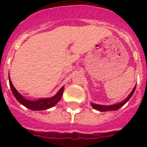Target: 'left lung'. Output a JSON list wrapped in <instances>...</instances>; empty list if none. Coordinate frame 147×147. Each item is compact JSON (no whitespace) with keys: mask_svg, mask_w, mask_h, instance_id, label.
I'll use <instances>...</instances> for the list:
<instances>
[{"mask_svg":"<svg viewBox=\"0 0 147 147\" xmlns=\"http://www.w3.org/2000/svg\"><path fill=\"white\" fill-rule=\"evenodd\" d=\"M136 89V86L134 88V89L131 92H130V94H129V96L127 98H126L125 100L122 101V102L119 103V104H116V105H109V106H105V105H96V104H94V103H92L91 105H92V107L94 108L97 111H117V110L120 109L122 106L125 105L126 103L127 102L128 100H130V98H131V96L133 95V94L134 93V91Z\"/></svg>","mask_w":147,"mask_h":147,"instance_id":"left-lung-1","label":"left lung"}]
</instances>
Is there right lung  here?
I'll use <instances>...</instances> for the list:
<instances>
[{
	"label": "right lung",
	"mask_w": 147,
	"mask_h": 147,
	"mask_svg": "<svg viewBox=\"0 0 147 147\" xmlns=\"http://www.w3.org/2000/svg\"><path fill=\"white\" fill-rule=\"evenodd\" d=\"M9 83H10V89L12 91L13 94L14 95L16 99L21 105H23L29 109L33 110V111H42V110L49 109L50 107L55 106L61 100L62 93L64 91V87H62L61 88V89L58 92L57 94H55L54 97L49 98H41V99L36 100H26V98H24L21 94L18 93L17 90L15 89V88L13 87V85L10 81V76H9Z\"/></svg>",
	"instance_id": "add662e5"
}]
</instances>
